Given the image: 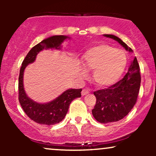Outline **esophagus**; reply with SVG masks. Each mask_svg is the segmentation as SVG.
<instances>
[{"instance_id":"1","label":"esophagus","mask_w":156,"mask_h":156,"mask_svg":"<svg viewBox=\"0 0 156 156\" xmlns=\"http://www.w3.org/2000/svg\"><path fill=\"white\" fill-rule=\"evenodd\" d=\"M89 93V90L87 89H83V90H82L81 92V95L82 96H84V95H87V94H88Z\"/></svg>"}]
</instances>
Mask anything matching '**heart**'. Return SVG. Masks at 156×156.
Returning <instances> with one entry per match:
<instances>
[{
  "label": "heart",
  "mask_w": 156,
  "mask_h": 156,
  "mask_svg": "<svg viewBox=\"0 0 156 156\" xmlns=\"http://www.w3.org/2000/svg\"><path fill=\"white\" fill-rule=\"evenodd\" d=\"M80 63L87 71H93L92 79L96 85L105 88L119 79L126 66L127 57L122 50L102 43L87 50ZM78 74L81 78L87 76L83 69H79Z\"/></svg>",
  "instance_id": "b5f03b06"
}]
</instances>
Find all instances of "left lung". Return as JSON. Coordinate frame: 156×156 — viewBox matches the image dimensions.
Segmentation results:
<instances>
[{"instance_id": "obj_1", "label": "left lung", "mask_w": 156, "mask_h": 156, "mask_svg": "<svg viewBox=\"0 0 156 156\" xmlns=\"http://www.w3.org/2000/svg\"><path fill=\"white\" fill-rule=\"evenodd\" d=\"M103 36L117 41L130 53L133 52L119 37L112 34ZM140 83V68L135 57L122 79L108 89L94 92L97 99L92 111L94 119L105 124L117 122L126 117L136 103Z\"/></svg>"}]
</instances>
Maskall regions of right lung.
Wrapping results in <instances>:
<instances>
[{
  "label": "right lung",
  "instance_id": "right-lung-1",
  "mask_svg": "<svg viewBox=\"0 0 156 156\" xmlns=\"http://www.w3.org/2000/svg\"><path fill=\"white\" fill-rule=\"evenodd\" d=\"M70 37L64 35H55L44 39L31 49L23 60L19 76V101L28 117L41 125H53L60 122L65 117L69 104L73 100L81 96L82 89H69L64 91L58 98L51 102L39 103L34 101L25 91L23 86V75L28 64L35 62L37 55L40 51L47 49L60 50L62 44Z\"/></svg>",
  "mask_w": 156,
  "mask_h": 156
}]
</instances>
